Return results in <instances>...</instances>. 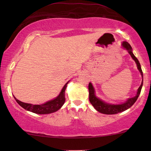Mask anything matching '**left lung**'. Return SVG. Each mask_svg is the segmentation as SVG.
<instances>
[{
  "label": "left lung",
  "mask_w": 151,
  "mask_h": 151,
  "mask_svg": "<svg viewBox=\"0 0 151 151\" xmlns=\"http://www.w3.org/2000/svg\"><path fill=\"white\" fill-rule=\"evenodd\" d=\"M122 47L124 49H126L132 58L133 59V60L135 62L136 65H137V67L139 71L140 72L142 78H143V73H142V70L141 68V65H140L139 62L137 58L135 56V55L133 53V49L132 47L129 42L124 41L122 43ZM142 85H143V79H142V84L139 86V87L138 88L137 94L135 97L127 99V100L125 102L119 104H111V103H107L102 100H101L99 98H98L96 96V91H95V88L93 86V84L89 82L88 84V91H89V101L95 109H96L98 112L103 114H106V115H113V114H117L118 113L123 112L127 109L133 106L134 103L136 102V100H137L138 97H139L140 93H141V90L142 88Z\"/></svg>",
  "instance_id": "obj_1"
}]
</instances>
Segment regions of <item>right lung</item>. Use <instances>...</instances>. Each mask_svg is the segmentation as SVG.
<instances>
[{
  "label": "right lung",
  "mask_w": 151,
  "mask_h": 151,
  "mask_svg": "<svg viewBox=\"0 0 151 151\" xmlns=\"http://www.w3.org/2000/svg\"><path fill=\"white\" fill-rule=\"evenodd\" d=\"M69 81H68L67 83L65 84L63 88H62L60 93L56 98H53V100H49L48 102L44 103L42 104H28V103L22 102L21 101L18 100L15 97V100L18 104L22 108L25 109L27 111H31V112L37 113V114H49L52 113L55 111H58L63 106L64 103L65 102V92L67 85L69 83Z\"/></svg>",
  "instance_id": "add662e5"
}]
</instances>
